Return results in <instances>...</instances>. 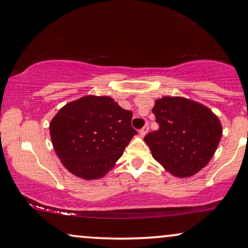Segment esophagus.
Returning <instances> with one entry per match:
<instances>
[{
    "label": "esophagus",
    "instance_id": "esophagus-1",
    "mask_svg": "<svg viewBox=\"0 0 248 248\" xmlns=\"http://www.w3.org/2000/svg\"><path fill=\"white\" fill-rule=\"evenodd\" d=\"M149 128H150V126H149V124H145V126H144L142 129L140 130V136H144V135H145L147 131H149Z\"/></svg>",
    "mask_w": 248,
    "mask_h": 248
}]
</instances>
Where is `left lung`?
Instances as JSON below:
<instances>
[{
  "label": "left lung",
  "instance_id": "left-lung-1",
  "mask_svg": "<svg viewBox=\"0 0 248 248\" xmlns=\"http://www.w3.org/2000/svg\"><path fill=\"white\" fill-rule=\"evenodd\" d=\"M159 129L144 140L153 158L178 177L198 173L212 159L222 136L211 109L182 97H162L152 108Z\"/></svg>",
  "mask_w": 248,
  "mask_h": 248
}]
</instances>
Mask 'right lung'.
Masks as SVG:
<instances>
[{
	"instance_id": "obj_1",
	"label": "right lung",
	"mask_w": 248,
	"mask_h": 248,
	"mask_svg": "<svg viewBox=\"0 0 248 248\" xmlns=\"http://www.w3.org/2000/svg\"><path fill=\"white\" fill-rule=\"evenodd\" d=\"M131 118V111L109 97H82L65 105L51 120L52 145L72 174L96 180L113 167L137 134Z\"/></svg>"
}]
</instances>
